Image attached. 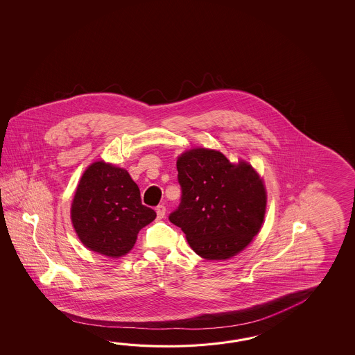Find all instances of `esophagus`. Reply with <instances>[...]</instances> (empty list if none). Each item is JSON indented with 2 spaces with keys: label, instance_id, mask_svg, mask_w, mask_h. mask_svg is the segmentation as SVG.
<instances>
[{
  "label": "esophagus",
  "instance_id": "1",
  "mask_svg": "<svg viewBox=\"0 0 355 355\" xmlns=\"http://www.w3.org/2000/svg\"><path fill=\"white\" fill-rule=\"evenodd\" d=\"M156 213H157V219H162L165 217V213H166V208H165V205H157L156 207Z\"/></svg>",
  "mask_w": 355,
  "mask_h": 355
}]
</instances>
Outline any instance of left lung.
Masks as SVG:
<instances>
[{"label": "left lung", "instance_id": "left-lung-1", "mask_svg": "<svg viewBox=\"0 0 355 355\" xmlns=\"http://www.w3.org/2000/svg\"><path fill=\"white\" fill-rule=\"evenodd\" d=\"M176 167L180 204L170 222L199 257L225 260L239 254L264 220L266 193L259 175L245 162L234 165L205 148L182 153Z\"/></svg>", "mask_w": 355, "mask_h": 355}]
</instances>
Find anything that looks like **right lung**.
Segmentation results:
<instances>
[{
    "mask_svg": "<svg viewBox=\"0 0 355 355\" xmlns=\"http://www.w3.org/2000/svg\"><path fill=\"white\" fill-rule=\"evenodd\" d=\"M71 218L86 248L119 257L135 246L137 234L156 218V211L142 204L127 170L98 161L83 173Z\"/></svg>",
    "mask_w": 355,
    "mask_h": 355,
    "instance_id": "obj_1",
    "label": "right lung"
}]
</instances>
